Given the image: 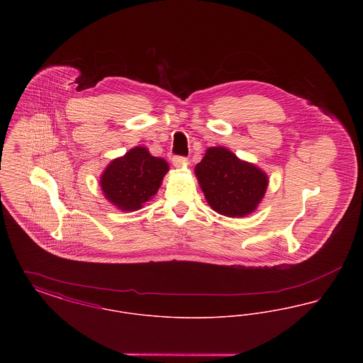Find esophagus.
I'll return each mask as SVG.
<instances>
[{
    "label": "esophagus",
    "mask_w": 363,
    "mask_h": 363,
    "mask_svg": "<svg viewBox=\"0 0 363 363\" xmlns=\"http://www.w3.org/2000/svg\"><path fill=\"white\" fill-rule=\"evenodd\" d=\"M173 164L175 167L184 166V164H185V157H182V156H174Z\"/></svg>",
    "instance_id": "esophagus-1"
}]
</instances>
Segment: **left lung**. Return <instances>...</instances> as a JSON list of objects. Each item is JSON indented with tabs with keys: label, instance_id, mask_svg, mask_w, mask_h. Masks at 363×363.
I'll use <instances>...</instances> for the list:
<instances>
[{
	"label": "left lung",
	"instance_id": "1",
	"mask_svg": "<svg viewBox=\"0 0 363 363\" xmlns=\"http://www.w3.org/2000/svg\"><path fill=\"white\" fill-rule=\"evenodd\" d=\"M194 174L208 204L228 218L252 213L268 188L267 174L225 147L208 148Z\"/></svg>",
	"mask_w": 363,
	"mask_h": 363
}]
</instances>
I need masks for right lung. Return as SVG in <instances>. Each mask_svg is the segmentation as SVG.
<instances>
[{"mask_svg":"<svg viewBox=\"0 0 363 363\" xmlns=\"http://www.w3.org/2000/svg\"><path fill=\"white\" fill-rule=\"evenodd\" d=\"M167 172L164 159L151 155L144 147H135L111 160L99 182L111 204L121 211H138L155 196Z\"/></svg>","mask_w":363,"mask_h":363,"instance_id":"1","label":"right lung"}]
</instances>
